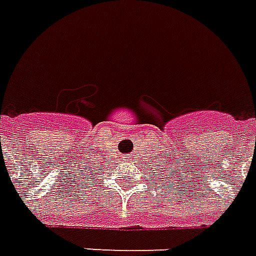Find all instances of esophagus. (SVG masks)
Listing matches in <instances>:
<instances>
[{
    "label": "esophagus",
    "mask_w": 256,
    "mask_h": 256,
    "mask_svg": "<svg viewBox=\"0 0 256 256\" xmlns=\"http://www.w3.org/2000/svg\"><path fill=\"white\" fill-rule=\"evenodd\" d=\"M124 158H126V156H124Z\"/></svg>",
    "instance_id": "34e87169"
}]
</instances>
